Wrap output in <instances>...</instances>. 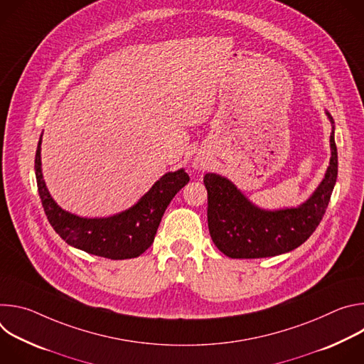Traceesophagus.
Listing matches in <instances>:
<instances>
[{"instance_id": "obj_1", "label": "esophagus", "mask_w": 364, "mask_h": 364, "mask_svg": "<svg viewBox=\"0 0 364 364\" xmlns=\"http://www.w3.org/2000/svg\"><path fill=\"white\" fill-rule=\"evenodd\" d=\"M207 166V163L203 160V159H196L194 160V167L197 168V170H201V168H204Z\"/></svg>"}]
</instances>
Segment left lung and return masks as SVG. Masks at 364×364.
<instances>
[{
	"label": "left lung",
	"mask_w": 364,
	"mask_h": 364,
	"mask_svg": "<svg viewBox=\"0 0 364 364\" xmlns=\"http://www.w3.org/2000/svg\"><path fill=\"white\" fill-rule=\"evenodd\" d=\"M333 129L331 159L327 173L305 203L292 209L264 210L252 204L228 178L207 173V222L212 240L220 252L235 259L277 256L302 245L320 225L337 180V146L334 121L326 112Z\"/></svg>",
	"instance_id": "1"
}]
</instances>
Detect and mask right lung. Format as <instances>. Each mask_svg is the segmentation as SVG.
Masks as SVG:
<instances>
[{
    "label": "right lung",
    "instance_id": "add662e5",
    "mask_svg": "<svg viewBox=\"0 0 364 364\" xmlns=\"http://www.w3.org/2000/svg\"><path fill=\"white\" fill-rule=\"evenodd\" d=\"M41 136L34 170L44 213L56 233L70 246L108 259H131L144 253L154 242L161 218L173 197L190 181L181 168L164 174L131 209L102 219L72 215L51 198L41 174Z\"/></svg>",
    "mask_w": 364,
    "mask_h": 364
}]
</instances>
